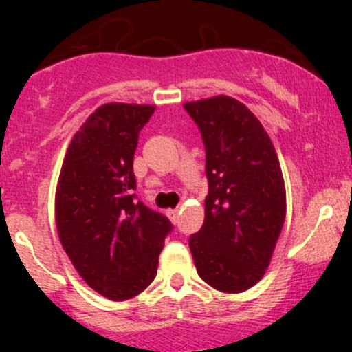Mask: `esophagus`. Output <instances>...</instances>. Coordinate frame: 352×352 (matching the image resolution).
Segmentation results:
<instances>
[{
  "mask_svg": "<svg viewBox=\"0 0 352 352\" xmlns=\"http://www.w3.org/2000/svg\"><path fill=\"white\" fill-rule=\"evenodd\" d=\"M179 214H180L179 209H168V211H166V216H168L170 221H172V223L179 221Z\"/></svg>",
  "mask_w": 352,
  "mask_h": 352,
  "instance_id": "1",
  "label": "esophagus"
}]
</instances>
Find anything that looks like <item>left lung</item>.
<instances>
[{
	"instance_id": "8db88e82",
	"label": "left lung",
	"mask_w": 352,
	"mask_h": 352,
	"mask_svg": "<svg viewBox=\"0 0 352 352\" xmlns=\"http://www.w3.org/2000/svg\"><path fill=\"white\" fill-rule=\"evenodd\" d=\"M206 148L208 196L189 247L202 281L242 293L261 281L286 218L278 155L257 117L226 95L184 104Z\"/></svg>"
}]
</instances>
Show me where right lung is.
<instances>
[{"label": "right lung", "instance_id": "right-lung-1", "mask_svg": "<svg viewBox=\"0 0 352 352\" xmlns=\"http://www.w3.org/2000/svg\"><path fill=\"white\" fill-rule=\"evenodd\" d=\"M155 105L105 104L71 140L56 225L67 257L91 289L124 301L146 289L172 223L138 201L133 162Z\"/></svg>", "mask_w": 352, "mask_h": 352}]
</instances>
